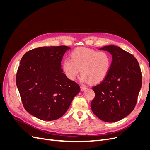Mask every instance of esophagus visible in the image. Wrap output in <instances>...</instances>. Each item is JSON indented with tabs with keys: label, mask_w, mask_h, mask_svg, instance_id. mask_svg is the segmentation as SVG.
Segmentation results:
<instances>
[{
	"label": "esophagus",
	"mask_w": 150,
	"mask_h": 150,
	"mask_svg": "<svg viewBox=\"0 0 150 150\" xmlns=\"http://www.w3.org/2000/svg\"><path fill=\"white\" fill-rule=\"evenodd\" d=\"M86 89H87V88H86V87H85V86H81V90L83 91L86 90Z\"/></svg>",
	"instance_id": "1"
}]
</instances>
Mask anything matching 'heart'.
Instances as JSON below:
<instances>
[{
  "mask_svg": "<svg viewBox=\"0 0 150 150\" xmlns=\"http://www.w3.org/2000/svg\"><path fill=\"white\" fill-rule=\"evenodd\" d=\"M70 59L62 63L63 71L71 80H74L81 73V81L87 84H96L102 81L108 75L111 64L110 54L104 51L79 47L72 51Z\"/></svg>",
  "mask_w": 150,
  "mask_h": 150,
  "instance_id": "1",
  "label": "heart"
}]
</instances>
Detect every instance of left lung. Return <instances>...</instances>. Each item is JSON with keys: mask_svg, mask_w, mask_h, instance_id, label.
Returning a JSON list of instances; mask_svg holds the SVG:
<instances>
[{"mask_svg": "<svg viewBox=\"0 0 150 150\" xmlns=\"http://www.w3.org/2000/svg\"><path fill=\"white\" fill-rule=\"evenodd\" d=\"M99 49L110 52L112 60L106 78L93 88L95 97L91 108L102 121L116 122L134 110L142 88V72L137 59L120 47L110 45Z\"/></svg>", "mask_w": 150, "mask_h": 150, "instance_id": "1", "label": "left lung"}]
</instances>
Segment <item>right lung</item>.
<instances>
[{
	"mask_svg": "<svg viewBox=\"0 0 150 150\" xmlns=\"http://www.w3.org/2000/svg\"><path fill=\"white\" fill-rule=\"evenodd\" d=\"M66 46L40 47L22 56L16 84L25 110L44 121L59 118L69 108L80 86L61 69Z\"/></svg>",
	"mask_w": 150,
	"mask_h": 150,
	"instance_id": "right-lung-1",
	"label": "right lung"
}]
</instances>
